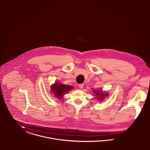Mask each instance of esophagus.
I'll return each mask as SVG.
<instances>
[{
	"label": "esophagus",
	"instance_id": "34e87169",
	"mask_svg": "<svg viewBox=\"0 0 150 150\" xmlns=\"http://www.w3.org/2000/svg\"><path fill=\"white\" fill-rule=\"evenodd\" d=\"M79 87L80 88H82L83 87V84H79Z\"/></svg>",
	"mask_w": 150,
	"mask_h": 150
}]
</instances>
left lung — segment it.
I'll use <instances>...</instances> for the list:
<instances>
[{
	"instance_id": "8db88e82",
	"label": "left lung",
	"mask_w": 150,
	"mask_h": 150,
	"mask_svg": "<svg viewBox=\"0 0 150 150\" xmlns=\"http://www.w3.org/2000/svg\"><path fill=\"white\" fill-rule=\"evenodd\" d=\"M99 91H100L101 92V93H100L99 92ZM93 93H95V95L98 97V100H99L100 101H103V100L105 96H107L108 95V93H105V94L103 93L101 91H99V90H95L93 91Z\"/></svg>"
}]
</instances>
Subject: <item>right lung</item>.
Masks as SVG:
<instances>
[{"mask_svg": "<svg viewBox=\"0 0 150 150\" xmlns=\"http://www.w3.org/2000/svg\"><path fill=\"white\" fill-rule=\"evenodd\" d=\"M73 89V87L65 84H61L59 83H55L51 87V91L54 93V95L60 99L62 98L63 95L69 92L70 90Z\"/></svg>", "mask_w": 150, "mask_h": 150, "instance_id": "add662e5", "label": "right lung"}]
</instances>
